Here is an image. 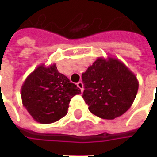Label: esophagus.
Masks as SVG:
<instances>
[{"label":"esophagus","mask_w":157,"mask_h":157,"mask_svg":"<svg viewBox=\"0 0 157 157\" xmlns=\"http://www.w3.org/2000/svg\"><path fill=\"white\" fill-rule=\"evenodd\" d=\"M77 86L82 90H82H83V83H82V82H79L78 83H77Z\"/></svg>","instance_id":"34e87169"}]
</instances>
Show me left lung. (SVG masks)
<instances>
[{"label": "left lung", "instance_id": "1", "mask_svg": "<svg viewBox=\"0 0 157 157\" xmlns=\"http://www.w3.org/2000/svg\"><path fill=\"white\" fill-rule=\"evenodd\" d=\"M82 98L90 112L103 119L123 115L135 101L137 77L118 59L98 57L82 73Z\"/></svg>", "mask_w": 157, "mask_h": 157}]
</instances>
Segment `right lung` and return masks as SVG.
Listing matches in <instances>:
<instances>
[{
  "label": "right lung",
  "mask_w": 157,
  "mask_h": 157,
  "mask_svg": "<svg viewBox=\"0 0 157 157\" xmlns=\"http://www.w3.org/2000/svg\"><path fill=\"white\" fill-rule=\"evenodd\" d=\"M81 89L59 73L56 65H39L21 88L23 106L35 121L51 124L67 114L69 103Z\"/></svg>",
  "instance_id": "right-lung-1"
}]
</instances>
